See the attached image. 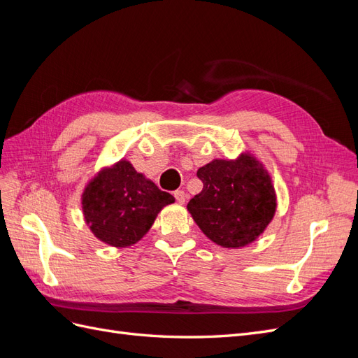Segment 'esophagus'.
<instances>
[{
  "label": "esophagus",
  "mask_w": 358,
  "mask_h": 358,
  "mask_svg": "<svg viewBox=\"0 0 358 358\" xmlns=\"http://www.w3.org/2000/svg\"><path fill=\"white\" fill-rule=\"evenodd\" d=\"M175 199L179 204H185L187 201V194L183 191H175Z\"/></svg>",
  "instance_id": "34e87169"
}]
</instances>
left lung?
<instances>
[{"label": "left lung", "instance_id": "obj_1", "mask_svg": "<svg viewBox=\"0 0 358 358\" xmlns=\"http://www.w3.org/2000/svg\"><path fill=\"white\" fill-rule=\"evenodd\" d=\"M203 189L187 209L213 243L229 249L251 245L276 213L272 176L251 150L234 159L215 158L197 170Z\"/></svg>", "mask_w": 358, "mask_h": 358}]
</instances>
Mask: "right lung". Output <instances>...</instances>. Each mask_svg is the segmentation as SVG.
I'll return each instance as SVG.
<instances>
[{
    "label": "right lung",
    "mask_w": 358,
    "mask_h": 358,
    "mask_svg": "<svg viewBox=\"0 0 358 358\" xmlns=\"http://www.w3.org/2000/svg\"><path fill=\"white\" fill-rule=\"evenodd\" d=\"M171 203V194L161 191L125 158L101 167L80 194L85 224L100 242L117 249L142 241Z\"/></svg>",
    "instance_id": "right-lung-1"
}]
</instances>
